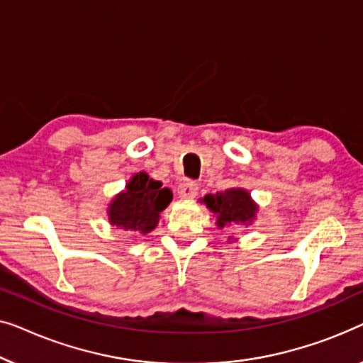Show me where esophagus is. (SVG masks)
<instances>
[{
  "label": "esophagus",
  "mask_w": 363,
  "mask_h": 363,
  "mask_svg": "<svg viewBox=\"0 0 363 363\" xmlns=\"http://www.w3.org/2000/svg\"><path fill=\"white\" fill-rule=\"evenodd\" d=\"M197 184L196 182H191V181H186L182 182L179 189H177V194H179L181 199H194L197 196Z\"/></svg>",
  "instance_id": "1"
}]
</instances>
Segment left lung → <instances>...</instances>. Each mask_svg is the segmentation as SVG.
<instances>
[{
	"label": "left lung",
	"mask_w": 363,
	"mask_h": 363,
	"mask_svg": "<svg viewBox=\"0 0 363 363\" xmlns=\"http://www.w3.org/2000/svg\"><path fill=\"white\" fill-rule=\"evenodd\" d=\"M207 208L216 213L217 227H230V225H250L255 220L258 212V206L250 197L245 189H227L223 192L207 194L202 199Z\"/></svg>",
	"instance_id": "obj_1"
}]
</instances>
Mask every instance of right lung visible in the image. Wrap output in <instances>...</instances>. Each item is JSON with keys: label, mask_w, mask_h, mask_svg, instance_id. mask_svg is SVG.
I'll return each mask as SVG.
<instances>
[{"label": "right lung", "mask_w": 363, "mask_h": 363, "mask_svg": "<svg viewBox=\"0 0 363 363\" xmlns=\"http://www.w3.org/2000/svg\"><path fill=\"white\" fill-rule=\"evenodd\" d=\"M172 192L146 172L135 174L126 184V191L115 196L108 206L111 225L143 235L155 230L160 213L169 206Z\"/></svg>", "instance_id": "right-lung-1"}]
</instances>
